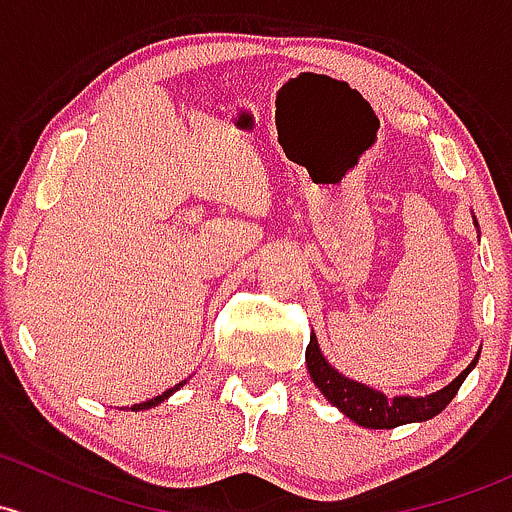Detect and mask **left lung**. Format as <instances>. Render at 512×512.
<instances>
[{
  "mask_svg": "<svg viewBox=\"0 0 512 512\" xmlns=\"http://www.w3.org/2000/svg\"><path fill=\"white\" fill-rule=\"evenodd\" d=\"M473 223H476V220H473ZM478 355H481V351H478ZM478 355L471 360V365L459 375V378H454L446 387H441V390L424 397H387L383 392L373 390V387L346 378V375L338 373V370L324 358L316 336H311L309 346H306V368H309L311 380H314V385L324 392L326 400L331 402L333 407H338L346 417H351L358 427L392 429L400 427V424L427 422V419L437 417V414L454 400L461 383L466 380V375L476 368Z\"/></svg>",
  "mask_w": 512,
  "mask_h": 512,
  "instance_id": "left-lung-1",
  "label": "left lung"
}]
</instances>
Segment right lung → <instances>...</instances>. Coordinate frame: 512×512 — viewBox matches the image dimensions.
I'll use <instances>...</instances> for the list:
<instances>
[{
  "mask_svg": "<svg viewBox=\"0 0 512 512\" xmlns=\"http://www.w3.org/2000/svg\"><path fill=\"white\" fill-rule=\"evenodd\" d=\"M184 385H186V380H181L179 385L169 387V390H166V392H161V395H157V397H152V400H147V402H139V405H132V407H127V410H132V412L152 410V407H157V405H161V402H164V400H169V397L174 395L176 390H181V387H184Z\"/></svg>",
  "mask_w": 512,
  "mask_h": 512,
  "instance_id": "add662e5",
  "label": "right lung"
}]
</instances>
